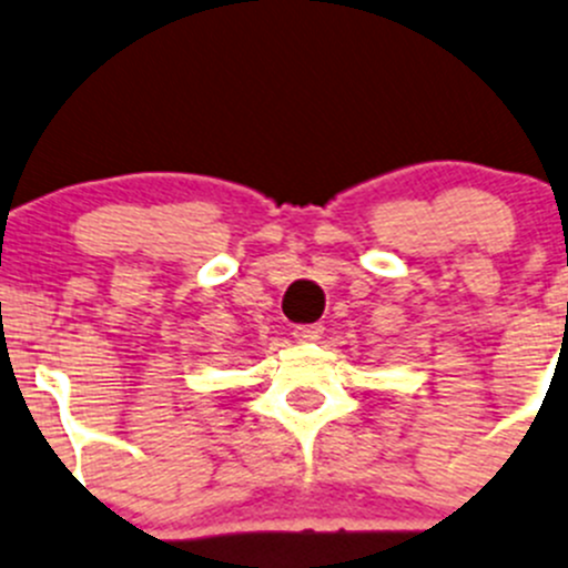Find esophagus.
I'll list each match as a JSON object with an SVG mask.
<instances>
[{
	"mask_svg": "<svg viewBox=\"0 0 568 568\" xmlns=\"http://www.w3.org/2000/svg\"><path fill=\"white\" fill-rule=\"evenodd\" d=\"M321 335H324V326H321V324H296L294 326V337H296V341H302V343L318 341Z\"/></svg>",
	"mask_w": 568,
	"mask_h": 568,
	"instance_id": "esophagus-1",
	"label": "esophagus"
}]
</instances>
